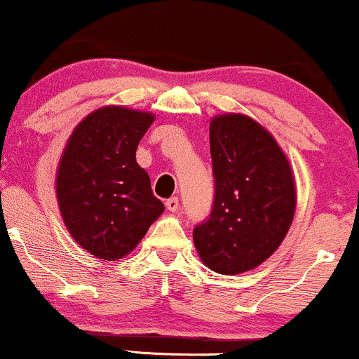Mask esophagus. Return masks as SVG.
<instances>
[{
	"label": "esophagus",
	"mask_w": 359,
	"mask_h": 359,
	"mask_svg": "<svg viewBox=\"0 0 359 359\" xmlns=\"http://www.w3.org/2000/svg\"><path fill=\"white\" fill-rule=\"evenodd\" d=\"M165 208L168 209V211L175 212L177 209H179V199H177V197H170V199H167Z\"/></svg>",
	"instance_id": "34e87169"
}]
</instances>
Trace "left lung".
Masks as SVG:
<instances>
[{
	"label": "left lung",
	"instance_id": "left-lung-1",
	"mask_svg": "<svg viewBox=\"0 0 359 359\" xmlns=\"http://www.w3.org/2000/svg\"><path fill=\"white\" fill-rule=\"evenodd\" d=\"M216 194L194 245L209 269L238 275L282 245L294 221L295 182L275 138L253 118L228 113L209 125Z\"/></svg>",
	"mask_w": 359,
	"mask_h": 359
}]
</instances>
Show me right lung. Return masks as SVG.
Instances as JSON below:
<instances>
[{"label": "right lung", "mask_w": 359, "mask_h": 359, "mask_svg": "<svg viewBox=\"0 0 359 359\" xmlns=\"http://www.w3.org/2000/svg\"><path fill=\"white\" fill-rule=\"evenodd\" d=\"M151 113L104 106L88 114L67 140L57 167V203L65 228L102 262L126 257L163 212L150 177L137 163Z\"/></svg>", "instance_id": "obj_1"}]
</instances>
